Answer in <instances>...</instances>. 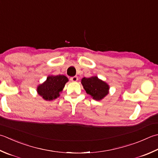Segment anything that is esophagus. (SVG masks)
Wrapping results in <instances>:
<instances>
[{
  "label": "esophagus",
  "instance_id": "34e87169",
  "mask_svg": "<svg viewBox=\"0 0 158 158\" xmlns=\"http://www.w3.org/2000/svg\"><path fill=\"white\" fill-rule=\"evenodd\" d=\"M70 81H73V82H76V81H77V80H78V77H77V76H75V77H70Z\"/></svg>",
  "mask_w": 158,
  "mask_h": 158
}]
</instances>
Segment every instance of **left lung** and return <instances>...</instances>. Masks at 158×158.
<instances>
[{
  "label": "left lung",
  "mask_w": 158,
  "mask_h": 158,
  "mask_svg": "<svg viewBox=\"0 0 158 158\" xmlns=\"http://www.w3.org/2000/svg\"><path fill=\"white\" fill-rule=\"evenodd\" d=\"M81 83L87 94L91 95L97 101L101 100L108 94L109 85L97 77H84L81 79Z\"/></svg>",
  "instance_id": "1"
}]
</instances>
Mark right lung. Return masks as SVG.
I'll list each match as a JSON object with an SVG mask.
<instances>
[{
    "instance_id": "right-lung-1",
    "label": "right lung",
    "mask_w": 158,
    "mask_h": 158,
    "mask_svg": "<svg viewBox=\"0 0 158 158\" xmlns=\"http://www.w3.org/2000/svg\"><path fill=\"white\" fill-rule=\"evenodd\" d=\"M69 79L64 75L49 76L46 81L38 88V94L45 100L51 101L60 96Z\"/></svg>"
}]
</instances>
